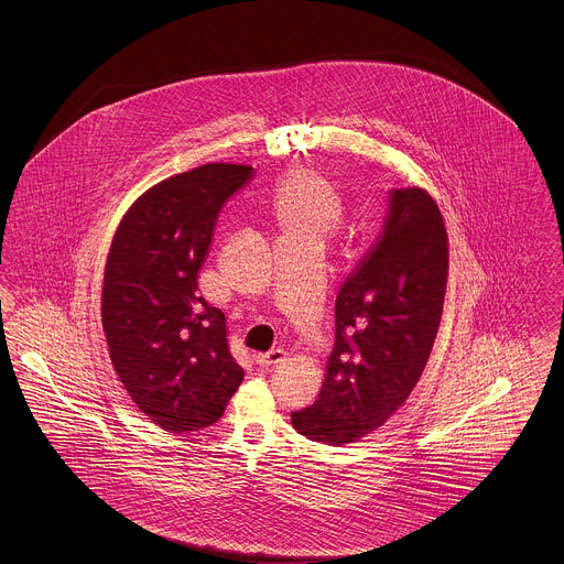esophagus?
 Listing matches in <instances>:
<instances>
[{
    "label": "esophagus",
    "mask_w": 564,
    "mask_h": 564,
    "mask_svg": "<svg viewBox=\"0 0 564 564\" xmlns=\"http://www.w3.org/2000/svg\"><path fill=\"white\" fill-rule=\"evenodd\" d=\"M285 357H288V352L283 349H272L269 352H260L258 357H256V364L258 366H264V368H270V366H279L281 361H285Z\"/></svg>",
    "instance_id": "34e87169"
}]
</instances>
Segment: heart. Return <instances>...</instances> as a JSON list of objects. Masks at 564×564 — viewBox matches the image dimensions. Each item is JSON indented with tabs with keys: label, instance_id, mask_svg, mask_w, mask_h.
Masks as SVG:
<instances>
[{
	"label": "heart",
	"instance_id": "heart-1",
	"mask_svg": "<svg viewBox=\"0 0 564 564\" xmlns=\"http://www.w3.org/2000/svg\"><path fill=\"white\" fill-rule=\"evenodd\" d=\"M272 209L281 237L313 239L323 245L343 221L345 196L319 171L302 166L279 182Z\"/></svg>",
	"mask_w": 564,
	"mask_h": 564
}]
</instances>
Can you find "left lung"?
Listing matches in <instances>:
<instances>
[{"mask_svg":"<svg viewBox=\"0 0 564 564\" xmlns=\"http://www.w3.org/2000/svg\"><path fill=\"white\" fill-rule=\"evenodd\" d=\"M448 283V232L427 189L391 192L380 239L336 297V343L322 391L292 425L343 446L382 427L430 361Z\"/></svg>","mask_w":564,"mask_h":564,"instance_id":"8db88e82","label":"left lung"}]
</instances>
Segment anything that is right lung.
<instances>
[{
	"label": "right lung",
	"instance_id": "1",
	"mask_svg": "<svg viewBox=\"0 0 564 564\" xmlns=\"http://www.w3.org/2000/svg\"><path fill=\"white\" fill-rule=\"evenodd\" d=\"M253 175L207 162L145 189L109 247L101 323L137 408L171 433L214 425L242 382L226 317L198 295L221 205Z\"/></svg>",
	"mask_w": 564,
	"mask_h": 564
}]
</instances>
